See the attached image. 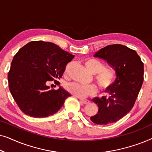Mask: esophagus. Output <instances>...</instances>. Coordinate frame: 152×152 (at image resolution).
Segmentation results:
<instances>
[{
	"instance_id": "esophagus-1",
	"label": "esophagus",
	"mask_w": 152,
	"mask_h": 152,
	"mask_svg": "<svg viewBox=\"0 0 152 152\" xmlns=\"http://www.w3.org/2000/svg\"><path fill=\"white\" fill-rule=\"evenodd\" d=\"M81 102L84 104H88L90 103V101L88 100V99H80Z\"/></svg>"
}]
</instances>
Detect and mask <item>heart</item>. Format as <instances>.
Instances as JSON below:
<instances>
[{"label":"heart","instance_id":"obj_1","mask_svg":"<svg viewBox=\"0 0 152 152\" xmlns=\"http://www.w3.org/2000/svg\"><path fill=\"white\" fill-rule=\"evenodd\" d=\"M86 68L93 74L95 80L101 91H107L113 86L116 79L115 73L109 68H104L103 64L99 60L91 59L85 63ZM66 90L78 98H84L96 93V87L93 84L82 85L70 82L65 85Z\"/></svg>","mask_w":152,"mask_h":152}]
</instances>
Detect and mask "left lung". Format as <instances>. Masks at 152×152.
<instances>
[{"instance_id":"8db88e82","label":"left lung","mask_w":152,"mask_h":152,"mask_svg":"<svg viewBox=\"0 0 152 152\" xmlns=\"http://www.w3.org/2000/svg\"><path fill=\"white\" fill-rule=\"evenodd\" d=\"M94 57L107 61L115 70L117 77L113 86L106 91L110 94L109 97L93 99L99 109L91 120L97 124L113 123L134 107L144 80V64L134 50L121 44L107 45Z\"/></svg>"}]
</instances>
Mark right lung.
<instances>
[{
    "instance_id": "obj_1",
    "label": "right lung",
    "mask_w": 152,
    "mask_h": 152,
    "mask_svg": "<svg viewBox=\"0 0 152 152\" xmlns=\"http://www.w3.org/2000/svg\"><path fill=\"white\" fill-rule=\"evenodd\" d=\"M74 55L55 43L34 41L27 43L14 55L8 72L11 94L26 115L45 118L57 113L70 93L59 87L50 89L48 82L60 84L66 66Z\"/></svg>"
}]
</instances>
